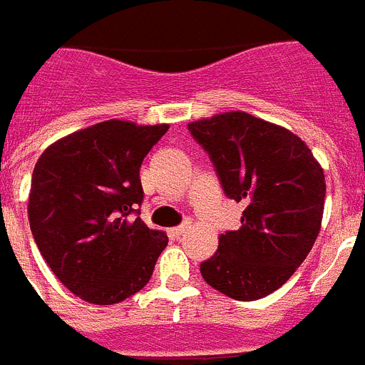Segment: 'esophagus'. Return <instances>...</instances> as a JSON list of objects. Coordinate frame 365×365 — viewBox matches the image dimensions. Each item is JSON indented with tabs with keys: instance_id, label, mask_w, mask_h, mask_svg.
<instances>
[{
	"instance_id": "1",
	"label": "esophagus",
	"mask_w": 365,
	"mask_h": 365,
	"mask_svg": "<svg viewBox=\"0 0 365 365\" xmlns=\"http://www.w3.org/2000/svg\"><path fill=\"white\" fill-rule=\"evenodd\" d=\"M187 230H189V225L183 223V225H180V227H174V229H170L168 232H170V236H173V238H180V236H182L183 232H187Z\"/></svg>"
}]
</instances>
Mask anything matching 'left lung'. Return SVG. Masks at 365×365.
I'll return each mask as SVG.
<instances>
[{
  "instance_id": "left-lung-1",
  "label": "left lung",
  "mask_w": 365,
  "mask_h": 365,
  "mask_svg": "<svg viewBox=\"0 0 365 365\" xmlns=\"http://www.w3.org/2000/svg\"><path fill=\"white\" fill-rule=\"evenodd\" d=\"M187 129L210 155L225 195L244 206L242 227L219 236V250L200 274L234 300H259L279 289L315 244L324 173L298 136L245 112Z\"/></svg>"
}]
</instances>
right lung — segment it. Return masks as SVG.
Segmentation results:
<instances>
[{"label":"right lung","instance_id":"1","mask_svg":"<svg viewBox=\"0 0 365 365\" xmlns=\"http://www.w3.org/2000/svg\"><path fill=\"white\" fill-rule=\"evenodd\" d=\"M168 125L110 120L54 142L29 191L35 244L61 283L99 306L146 285L167 234L142 223L140 165Z\"/></svg>","mask_w":365,"mask_h":365}]
</instances>
